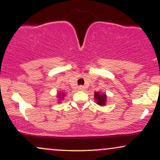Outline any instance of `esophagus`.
Wrapping results in <instances>:
<instances>
[{
    "mask_svg": "<svg viewBox=\"0 0 160 160\" xmlns=\"http://www.w3.org/2000/svg\"><path fill=\"white\" fill-rule=\"evenodd\" d=\"M84 89H85V87H84V86H80L78 87L79 90H84Z\"/></svg>",
    "mask_w": 160,
    "mask_h": 160,
    "instance_id": "34e87169",
    "label": "esophagus"
}]
</instances>
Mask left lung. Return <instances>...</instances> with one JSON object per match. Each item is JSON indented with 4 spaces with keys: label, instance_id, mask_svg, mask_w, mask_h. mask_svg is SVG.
I'll return each instance as SVG.
<instances>
[{
    "label": "left lung",
    "instance_id": "obj_1",
    "mask_svg": "<svg viewBox=\"0 0 160 160\" xmlns=\"http://www.w3.org/2000/svg\"><path fill=\"white\" fill-rule=\"evenodd\" d=\"M106 97L107 96H106L105 94H100L99 92H95L94 98L98 105L104 106L105 104Z\"/></svg>",
    "mask_w": 160,
    "mask_h": 160
}]
</instances>
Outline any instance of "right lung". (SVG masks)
I'll return each instance as SVG.
<instances>
[{
  "label": "right lung",
  "mask_w": 160,
  "mask_h": 160,
  "mask_svg": "<svg viewBox=\"0 0 160 160\" xmlns=\"http://www.w3.org/2000/svg\"><path fill=\"white\" fill-rule=\"evenodd\" d=\"M64 96H65V95H64V93H62V95H60V94H58V98H62V97H64Z\"/></svg>",
  "instance_id": "right-lung-1"
}]
</instances>
